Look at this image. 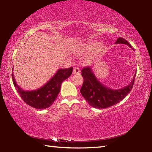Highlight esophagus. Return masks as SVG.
<instances>
[{
	"instance_id": "34e87169",
	"label": "esophagus",
	"mask_w": 152,
	"mask_h": 152,
	"mask_svg": "<svg viewBox=\"0 0 152 152\" xmlns=\"http://www.w3.org/2000/svg\"><path fill=\"white\" fill-rule=\"evenodd\" d=\"M80 72V69L79 68H78V67H76V68H74L73 74H78Z\"/></svg>"
}]
</instances>
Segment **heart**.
<instances>
[{"instance_id": "1", "label": "heart", "mask_w": 152, "mask_h": 152, "mask_svg": "<svg viewBox=\"0 0 152 152\" xmlns=\"http://www.w3.org/2000/svg\"><path fill=\"white\" fill-rule=\"evenodd\" d=\"M96 47V44H94V43H92V44H90L86 46V49H88V50H92L94 48Z\"/></svg>"}]
</instances>
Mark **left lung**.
Masks as SVG:
<instances>
[{"mask_svg":"<svg viewBox=\"0 0 152 152\" xmlns=\"http://www.w3.org/2000/svg\"><path fill=\"white\" fill-rule=\"evenodd\" d=\"M115 43L126 44L132 48L130 43L122 37L118 38ZM81 72L84 82L80 93L91 106L96 109H106L122 101L132 91L136 75L135 74L129 84L124 88L111 89L99 80L92 70V66H86Z\"/></svg>","mask_w":152,"mask_h":152,"instance_id":"obj_1","label":"left lung"}]
</instances>
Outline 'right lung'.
Segmentation results:
<instances>
[{
  "mask_svg": "<svg viewBox=\"0 0 152 152\" xmlns=\"http://www.w3.org/2000/svg\"><path fill=\"white\" fill-rule=\"evenodd\" d=\"M73 68L59 69L52 78L40 88L33 91H25L18 85L13 73L12 74V82L25 103L37 109H45L50 107L56 101L60 91L61 83L72 73Z\"/></svg>",
  "mask_w": 152,
  "mask_h": 152,
  "instance_id": "add662e5",
  "label": "right lung"
}]
</instances>
